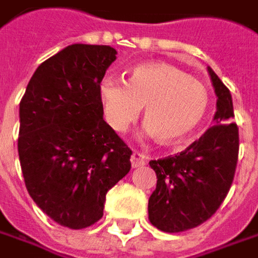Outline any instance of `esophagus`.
I'll use <instances>...</instances> for the list:
<instances>
[{
  "label": "esophagus",
  "mask_w": 258,
  "mask_h": 258,
  "mask_svg": "<svg viewBox=\"0 0 258 258\" xmlns=\"http://www.w3.org/2000/svg\"><path fill=\"white\" fill-rule=\"evenodd\" d=\"M131 163H132V167H142L145 165V156L139 153V152H133L132 156H131Z\"/></svg>",
  "instance_id": "34e87169"
}]
</instances>
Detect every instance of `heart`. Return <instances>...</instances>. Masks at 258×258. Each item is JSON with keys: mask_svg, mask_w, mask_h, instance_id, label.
<instances>
[{"mask_svg": "<svg viewBox=\"0 0 258 258\" xmlns=\"http://www.w3.org/2000/svg\"><path fill=\"white\" fill-rule=\"evenodd\" d=\"M105 119L125 132L145 106L146 133L163 145L184 141L203 122L209 92L200 81L169 63H142L127 81L106 77L98 86Z\"/></svg>", "mask_w": 258, "mask_h": 258, "instance_id": "b5f03b06", "label": "heart"}]
</instances>
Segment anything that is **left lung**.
<instances>
[{"instance_id": "8db88e82", "label": "left lung", "mask_w": 258, "mask_h": 258, "mask_svg": "<svg viewBox=\"0 0 258 258\" xmlns=\"http://www.w3.org/2000/svg\"><path fill=\"white\" fill-rule=\"evenodd\" d=\"M217 96L213 125L179 155L150 160L156 189L149 198L150 223L165 233L195 229L220 207L233 183L238 156V129L233 122L230 91L210 67Z\"/></svg>"}]
</instances>
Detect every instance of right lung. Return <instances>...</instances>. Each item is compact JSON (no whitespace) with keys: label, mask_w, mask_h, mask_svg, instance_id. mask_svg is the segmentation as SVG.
Wrapping results in <instances>:
<instances>
[{"label":"right lung","mask_w":258,"mask_h":258,"mask_svg":"<svg viewBox=\"0 0 258 258\" xmlns=\"http://www.w3.org/2000/svg\"><path fill=\"white\" fill-rule=\"evenodd\" d=\"M108 45L74 44L42 62L20 103L18 155L29 196L53 222L79 230L103 216L132 150L103 120L98 86L116 59Z\"/></svg>","instance_id":"add662e5"}]
</instances>
